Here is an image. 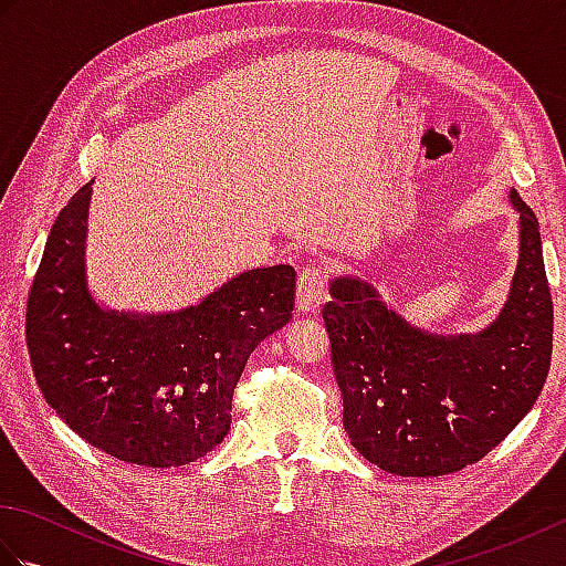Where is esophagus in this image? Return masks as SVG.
Instances as JSON below:
<instances>
[{"mask_svg": "<svg viewBox=\"0 0 566 566\" xmlns=\"http://www.w3.org/2000/svg\"><path fill=\"white\" fill-rule=\"evenodd\" d=\"M326 298V272L316 264L302 270L298 274V286H296V308L302 314H314V311L323 304Z\"/></svg>", "mask_w": 566, "mask_h": 566, "instance_id": "34e87169", "label": "esophagus"}]
</instances>
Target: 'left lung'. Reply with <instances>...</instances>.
Instances as JSON below:
<instances>
[{"mask_svg": "<svg viewBox=\"0 0 566 566\" xmlns=\"http://www.w3.org/2000/svg\"><path fill=\"white\" fill-rule=\"evenodd\" d=\"M496 321L479 333L411 326L359 276H335L323 306L331 363L353 448L384 472L442 476L486 457L531 411L552 359V294L533 209Z\"/></svg>", "mask_w": 566, "mask_h": 566, "instance_id": "obj_1", "label": "left lung"}]
</instances>
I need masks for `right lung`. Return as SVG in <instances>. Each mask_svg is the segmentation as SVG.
Returning <instances> with one entry per match:
<instances>
[{
	"label": "right lung",
	"instance_id": "right-lung-1",
	"mask_svg": "<svg viewBox=\"0 0 566 566\" xmlns=\"http://www.w3.org/2000/svg\"><path fill=\"white\" fill-rule=\"evenodd\" d=\"M92 182L60 211L33 276L27 345L53 411L92 448L143 467H182L231 428L250 353L286 326L296 272L248 270L175 314L104 308L87 286Z\"/></svg>",
	"mask_w": 566,
	"mask_h": 566
}]
</instances>
